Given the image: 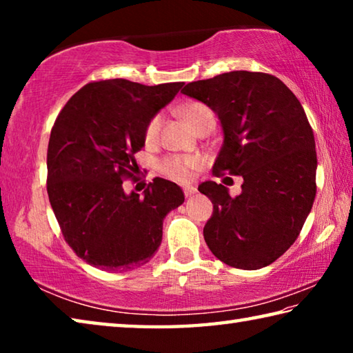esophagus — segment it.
<instances>
[{"mask_svg": "<svg viewBox=\"0 0 353 353\" xmlns=\"http://www.w3.org/2000/svg\"><path fill=\"white\" fill-rule=\"evenodd\" d=\"M196 191H198V188L196 187H193V185H187V187H183V193H185V196H191V194H194Z\"/></svg>", "mask_w": 353, "mask_h": 353, "instance_id": "1", "label": "esophagus"}]
</instances>
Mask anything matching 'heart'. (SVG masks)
I'll return each mask as SVG.
<instances>
[{
    "label": "heart",
    "mask_w": 353,
    "mask_h": 353,
    "mask_svg": "<svg viewBox=\"0 0 353 353\" xmlns=\"http://www.w3.org/2000/svg\"><path fill=\"white\" fill-rule=\"evenodd\" d=\"M185 117H187L191 126L196 128L204 118L213 117V113L205 104L191 103L187 105V109H185ZM160 128H162V117L155 115L151 121L148 123V126L145 129V141L148 145H152V143L157 141ZM199 163L201 160L198 157H194V155H187V157H168L163 160L160 168H162V171L168 177L176 179L179 182H187L191 177V171L198 168Z\"/></svg>",
    "instance_id": "heart-1"
}]
</instances>
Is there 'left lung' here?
Listing matches in <instances>:
<instances>
[{"mask_svg": "<svg viewBox=\"0 0 353 353\" xmlns=\"http://www.w3.org/2000/svg\"><path fill=\"white\" fill-rule=\"evenodd\" d=\"M183 94L216 113L224 141L213 171L243 176L241 193L208 181L213 214L204 238L213 255L238 270H260L290 249L316 196V145L302 104L279 77L230 71L190 82Z\"/></svg>", "mask_w": 353, "mask_h": 353, "instance_id": "1", "label": "left lung"}]
</instances>
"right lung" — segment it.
Instances as JSON below:
<instances>
[{
	"label": "right lung",
	"instance_id": "obj_1",
	"mask_svg": "<svg viewBox=\"0 0 353 353\" xmlns=\"http://www.w3.org/2000/svg\"><path fill=\"white\" fill-rule=\"evenodd\" d=\"M183 82L87 83L59 113L48 145L46 190L65 241L88 265L123 272L145 265L162 243L163 219L182 188L155 177L143 194L123 187L137 170L145 129Z\"/></svg>",
	"mask_w": 353,
	"mask_h": 353
}]
</instances>
